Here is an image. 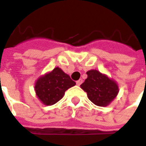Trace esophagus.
<instances>
[{
	"instance_id": "1",
	"label": "esophagus",
	"mask_w": 146,
	"mask_h": 146,
	"mask_svg": "<svg viewBox=\"0 0 146 146\" xmlns=\"http://www.w3.org/2000/svg\"><path fill=\"white\" fill-rule=\"evenodd\" d=\"M82 82H83V80H82V79H79V80H78L76 82V84L78 86H80L82 84Z\"/></svg>"
}]
</instances>
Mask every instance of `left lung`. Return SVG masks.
Listing matches in <instances>:
<instances>
[{
	"label": "left lung",
	"instance_id": "obj_1",
	"mask_svg": "<svg viewBox=\"0 0 146 146\" xmlns=\"http://www.w3.org/2000/svg\"><path fill=\"white\" fill-rule=\"evenodd\" d=\"M87 78L80 85L94 104L106 106L117 97L119 87L117 82L96 70L87 72Z\"/></svg>",
	"mask_w": 146,
	"mask_h": 146
}]
</instances>
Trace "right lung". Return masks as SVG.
<instances>
[{"mask_svg":"<svg viewBox=\"0 0 146 146\" xmlns=\"http://www.w3.org/2000/svg\"><path fill=\"white\" fill-rule=\"evenodd\" d=\"M76 85L72 80L59 67L37 78L35 85L36 95L43 104H55L61 100L67 90Z\"/></svg>","mask_w":146,"mask_h":146,"instance_id":"1","label":"right lung"}]
</instances>
